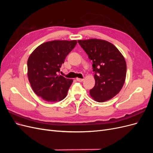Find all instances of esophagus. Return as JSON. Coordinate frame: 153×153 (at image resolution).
Listing matches in <instances>:
<instances>
[{
  "label": "esophagus",
  "mask_w": 153,
  "mask_h": 153,
  "mask_svg": "<svg viewBox=\"0 0 153 153\" xmlns=\"http://www.w3.org/2000/svg\"><path fill=\"white\" fill-rule=\"evenodd\" d=\"M76 80L78 82H82L84 81V78H76Z\"/></svg>",
  "instance_id": "esophagus-1"
}]
</instances>
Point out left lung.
Returning a JSON list of instances; mask_svg holds the SVG:
<instances>
[{
    "label": "left lung",
    "mask_w": 153,
    "mask_h": 153,
    "mask_svg": "<svg viewBox=\"0 0 153 153\" xmlns=\"http://www.w3.org/2000/svg\"><path fill=\"white\" fill-rule=\"evenodd\" d=\"M78 43L92 60L95 85L90 90L92 98L98 102L112 99L121 90L126 75V64L121 53L108 41L90 39Z\"/></svg>",
    "instance_id": "1"
}]
</instances>
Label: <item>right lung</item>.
<instances>
[{"label":"right lung","mask_w":153,"mask_h":153,"mask_svg":"<svg viewBox=\"0 0 153 153\" xmlns=\"http://www.w3.org/2000/svg\"><path fill=\"white\" fill-rule=\"evenodd\" d=\"M77 42L55 40L40 45L27 61V75L35 93L44 100L57 102L66 98L73 80L57 75Z\"/></svg>","instance_id":"obj_1"}]
</instances>
